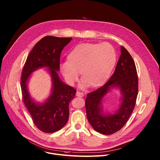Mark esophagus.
<instances>
[{"label": "esophagus", "instance_id": "esophagus-1", "mask_svg": "<svg viewBox=\"0 0 160 160\" xmlns=\"http://www.w3.org/2000/svg\"><path fill=\"white\" fill-rule=\"evenodd\" d=\"M76 95H77V96H78V97H83L84 94H83V92H80V91H77V93H76Z\"/></svg>", "mask_w": 160, "mask_h": 160}]
</instances>
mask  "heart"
Segmentation results:
<instances>
[{"label": "heart", "mask_w": 160, "mask_h": 160, "mask_svg": "<svg viewBox=\"0 0 160 160\" xmlns=\"http://www.w3.org/2000/svg\"><path fill=\"white\" fill-rule=\"evenodd\" d=\"M116 61V51L109 43H82L70 52L68 60L60 63L59 69L68 84L73 85L81 72L82 87H97L108 78Z\"/></svg>", "instance_id": "obj_1"}]
</instances>
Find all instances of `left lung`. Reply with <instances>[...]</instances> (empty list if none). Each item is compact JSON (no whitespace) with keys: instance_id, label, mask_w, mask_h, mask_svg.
Here are the masks:
<instances>
[{"instance_id":"1","label":"left lung","mask_w":160,"mask_h":160,"mask_svg":"<svg viewBox=\"0 0 160 160\" xmlns=\"http://www.w3.org/2000/svg\"><path fill=\"white\" fill-rule=\"evenodd\" d=\"M118 86L122 94V102L115 114L104 115L101 101L110 88ZM138 94V76L134 61L123 47L115 72L102 87L88 93L85 99V109L88 122L92 128L104 135L119 131L125 125L135 108Z\"/></svg>"}]
</instances>
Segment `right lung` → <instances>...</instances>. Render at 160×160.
Here are the masks:
<instances>
[{"label":"right lung","instance_id":"1","mask_svg":"<svg viewBox=\"0 0 160 160\" xmlns=\"http://www.w3.org/2000/svg\"><path fill=\"white\" fill-rule=\"evenodd\" d=\"M72 39L44 37L35 45L22 68L21 78L22 101L37 128L45 133L55 132L66 125L69 118V103L77 92L75 88L63 83L57 72L59 70L61 51ZM42 67L49 68L53 87L46 102L38 105L31 98L26 83L30 74Z\"/></svg>","mask_w":160,"mask_h":160}]
</instances>
